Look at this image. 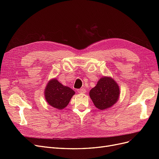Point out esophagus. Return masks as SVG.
<instances>
[{
	"mask_svg": "<svg viewBox=\"0 0 159 159\" xmlns=\"http://www.w3.org/2000/svg\"><path fill=\"white\" fill-rule=\"evenodd\" d=\"M77 91H78V92L80 93H85V89H84V88H81V89H78Z\"/></svg>",
	"mask_w": 159,
	"mask_h": 159,
	"instance_id": "1",
	"label": "esophagus"
}]
</instances>
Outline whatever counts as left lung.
<instances>
[{"mask_svg": "<svg viewBox=\"0 0 159 159\" xmlns=\"http://www.w3.org/2000/svg\"><path fill=\"white\" fill-rule=\"evenodd\" d=\"M89 95L95 107L103 110L117 102L119 97V88L112 78L103 77L90 90Z\"/></svg>", "mask_w": 159, "mask_h": 159, "instance_id": "obj_1", "label": "left lung"}]
</instances>
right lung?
<instances>
[{
  "mask_svg": "<svg viewBox=\"0 0 159 159\" xmlns=\"http://www.w3.org/2000/svg\"><path fill=\"white\" fill-rule=\"evenodd\" d=\"M74 94L73 89L63 85L56 79L50 81L45 89V98L47 102L53 107L58 109L66 107Z\"/></svg>",
  "mask_w": 159,
  "mask_h": 159,
  "instance_id": "obj_1",
  "label": "right lung"
}]
</instances>
